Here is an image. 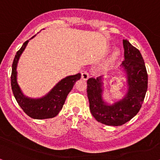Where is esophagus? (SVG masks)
Here are the masks:
<instances>
[{
	"mask_svg": "<svg viewBox=\"0 0 160 160\" xmlns=\"http://www.w3.org/2000/svg\"><path fill=\"white\" fill-rule=\"evenodd\" d=\"M81 78L83 80H87L89 78V74L87 72H83L81 74Z\"/></svg>",
	"mask_w": 160,
	"mask_h": 160,
	"instance_id": "34e87169",
	"label": "esophagus"
}]
</instances>
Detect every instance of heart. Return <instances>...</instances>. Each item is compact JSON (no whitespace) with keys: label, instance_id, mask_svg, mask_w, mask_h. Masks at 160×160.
<instances>
[{"label":"heart","instance_id":"1","mask_svg":"<svg viewBox=\"0 0 160 160\" xmlns=\"http://www.w3.org/2000/svg\"><path fill=\"white\" fill-rule=\"evenodd\" d=\"M118 57H119V53L118 52H114L112 53V54L110 55V58L101 66V68H100L101 71L106 72L108 71V70H109L110 69H111V68L116 64L117 61H118Z\"/></svg>","mask_w":160,"mask_h":160}]
</instances>
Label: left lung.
<instances>
[{"label": "left lung", "instance_id": "1", "mask_svg": "<svg viewBox=\"0 0 160 160\" xmlns=\"http://www.w3.org/2000/svg\"><path fill=\"white\" fill-rule=\"evenodd\" d=\"M124 61L122 67L128 78V93L112 105L102 101L101 77L87 80L89 108L98 122L108 126H121L135 116L143 102L148 88V74L141 53L127 39L123 40Z\"/></svg>", "mask_w": 160, "mask_h": 160}]
</instances>
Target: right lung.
I'll return each instance as SVG.
<instances>
[{"label":"right lung","mask_w":160,"mask_h":160,"mask_svg":"<svg viewBox=\"0 0 160 160\" xmlns=\"http://www.w3.org/2000/svg\"><path fill=\"white\" fill-rule=\"evenodd\" d=\"M35 36L31 37L33 38ZM29 40L22 44V48L17 52L12 63L11 86L13 94L18 105L28 116L35 119L51 118L56 116L62 109L67 95L72 91L75 82L80 80L81 74L80 73L74 75L68 76L61 80L58 84L48 93V95L41 99H29L23 96L20 87L17 82V65L21 54L24 51Z\"/></svg>","instance_id":"add662e5"}]
</instances>
